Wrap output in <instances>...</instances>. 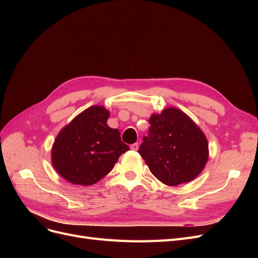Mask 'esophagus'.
Segmentation results:
<instances>
[{
	"label": "esophagus",
	"instance_id": "esophagus-1",
	"mask_svg": "<svg viewBox=\"0 0 258 258\" xmlns=\"http://www.w3.org/2000/svg\"><path fill=\"white\" fill-rule=\"evenodd\" d=\"M130 148H131L132 151H137L138 148H139V143H134V144H131Z\"/></svg>",
	"mask_w": 258,
	"mask_h": 258
}]
</instances>
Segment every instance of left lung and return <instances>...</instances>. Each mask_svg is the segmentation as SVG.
Returning <instances> with one entry per match:
<instances>
[{
    "mask_svg": "<svg viewBox=\"0 0 258 258\" xmlns=\"http://www.w3.org/2000/svg\"><path fill=\"white\" fill-rule=\"evenodd\" d=\"M139 154L160 182L176 186L190 182L204 170L208 141L188 116L174 107L153 114Z\"/></svg>",
    "mask_w": 258,
    "mask_h": 258,
    "instance_id": "obj_1",
    "label": "left lung"
}]
</instances>
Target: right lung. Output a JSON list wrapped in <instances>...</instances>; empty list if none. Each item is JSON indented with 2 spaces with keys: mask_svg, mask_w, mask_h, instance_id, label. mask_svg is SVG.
<instances>
[{
  "mask_svg": "<svg viewBox=\"0 0 258 258\" xmlns=\"http://www.w3.org/2000/svg\"><path fill=\"white\" fill-rule=\"evenodd\" d=\"M108 116L103 106H91L76 116L54 140L52 165L70 183H97L114 168L120 155L129 151L119 131L107 126Z\"/></svg>",
  "mask_w": 258,
  "mask_h": 258,
  "instance_id": "right-lung-1",
  "label": "right lung"
}]
</instances>
